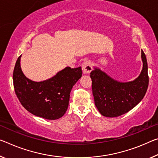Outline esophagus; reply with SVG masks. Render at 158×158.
Returning a JSON list of instances; mask_svg holds the SVG:
<instances>
[{"label": "esophagus", "mask_w": 158, "mask_h": 158, "mask_svg": "<svg viewBox=\"0 0 158 158\" xmlns=\"http://www.w3.org/2000/svg\"><path fill=\"white\" fill-rule=\"evenodd\" d=\"M82 70L84 74H89L90 72L92 71L93 69V64L92 62L90 60H86L84 61L81 64Z\"/></svg>", "instance_id": "34e87169"}]
</instances>
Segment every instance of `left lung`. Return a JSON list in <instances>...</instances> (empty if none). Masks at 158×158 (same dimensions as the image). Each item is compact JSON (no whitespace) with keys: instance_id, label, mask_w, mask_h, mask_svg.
Segmentation results:
<instances>
[{"instance_id":"1","label":"left lung","mask_w":158,"mask_h":158,"mask_svg":"<svg viewBox=\"0 0 158 158\" xmlns=\"http://www.w3.org/2000/svg\"><path fill=\"white\" fill-rule=\"evenodd\" d=\"M143 67L133 81H117L97 67L91 72L95 105L102 116L116 117L127 113L142 101L148 86V63L141 50Z\"/></svg>"}]
</instances>
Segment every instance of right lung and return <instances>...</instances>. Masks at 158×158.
Returning a JSON list of instances; mask_svg holds the SVG:
<instances>
[{"label":"right lung","instance_id":"1","mask_svg":"<svg viewBox=\"0 0 158 158\" xmlns=\"http://www.w3.org/2000/svg\"><path fill=\"white\" fill-rule=\"evenodd\" d=\"M19 56L13 72V85L19 102L35 116L55 120L60 118L68 107L72 87L82 76L81 67H69L42 81H34L25 76Z\"/></svg>","mask_w":158,"mask_h":158}]
</instances>
